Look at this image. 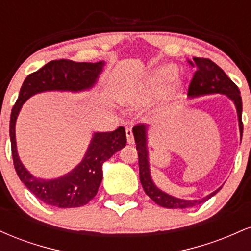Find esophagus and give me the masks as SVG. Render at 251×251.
<instances>
[{"label": "esophagus", "instance_id": "1", "mask_svg": "<svg viewBox=\"0 0 251 251\" xmlns=\"http://www.w3.org/2000/svg\"><path fill=\"white\" fill-rule=\"evenodd\" d=\"M126 137H127V144H129V145H133L134 138H133V133H132L131 127H126Z\"/></svg>", "mask_w": 251, "mask_h": 251}]
</instances>
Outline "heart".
<instances>
[{"label":"heart","mask_w":251,"mask_h":251,"mask_svg":"<svg viewBox=\"0 0 251 251\" xmlns=\"http://www.w3.org/2000/svg\"><path fill=\"white\" fill-rule=\"evenodd\" d=\"M177 73L175 66L164 65L150 71L139 80L124 88L122 93V101L131 107H138L149 102L154 97L168 98L178 87V81L172 83L163 89L165 83L170 81Z\"/></svg>","instance_id":"1"}]
</instances>
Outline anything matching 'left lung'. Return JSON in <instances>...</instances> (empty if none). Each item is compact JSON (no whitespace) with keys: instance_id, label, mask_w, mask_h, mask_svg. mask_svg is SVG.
<instances>
[{"instance_id":"8db88e82","label":"left lung","mask_w":251,"mask_h":251,"mask_svg":"<svg viewBox=\"0 0 251 251\" xmlns=\"http://www.w3.org/2000/svg\"><path fill=\"white\" fill-rule=\"evenodd\" d=\"M189 63L196 67L195 75L192 77L189 86L188 96L190 98H197L201 96H209V94H224L234 102L238 117V126H240V135L242 140L243 134V123H242V98L240 89L230 77L224 73L221 67H218L215 62L209 59L203 57H194V62L189 60ZM148 129L149 126L145 124L134 126L133 135L135 144H137L138 158H139V178L145 194L151 198L154 203L163 208L168 209H188L191 206L200 205L205 201L210 200L220 191H216L201 198V200H181V198L174 197V196L166 194L163 190L157 188L154 181L152 180L151 171H150L149 162V150H148Z\"/></svg>"}]
</instances>
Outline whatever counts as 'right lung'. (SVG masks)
<instances>
[{
    "mask_svg": "<svg viewBox=\"0 0 251 251\" xmlns=\"http://www.w3.org/2000/svg\"><path fill=\"white\" fill-rule=\"evenodd\" d=\"M105 61L74 62L54 60L25 77L17 101L11 109L10 143L14 166L22 183L48 205L56 208H79L93 200L102 180V164L126 145L123 126L113 132H96L82 160L68 174L54 179L36 178L20 160L16 148L15 125L22 105L37 93L50 91L82 92L94 87L102 73Z\"/></svg>",
    "mask_w": 251,
    "mask_h": 251,
    "instance_id": "obj_1",
    "label": "right lung"
}]
</instances>
